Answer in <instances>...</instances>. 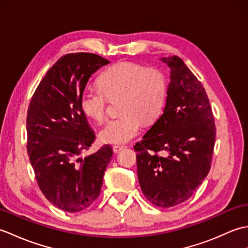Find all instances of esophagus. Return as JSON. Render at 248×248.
Returning <instances> with one entry per match:
<instances>
[{
    "instance_id": "esophagus-1",
    "label": "esophagus",
    "mask_w": 248,
    "mask_h": 248,
    "mask_svg": "<svg viewBox=\"0 0 248 248\" xmlns=\"http://www.w3.org/2000/svg\"><path fill=\"white\" fill-rule=\"evenodd\" d=\"M124 148H125V146H123V145H115V146H113V150H114V152H116V154H117V152H120L121 150L124 149Z\"/></svg>"
}]
</instances>
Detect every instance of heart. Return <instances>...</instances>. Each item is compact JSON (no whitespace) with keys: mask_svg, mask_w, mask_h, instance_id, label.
Returning a JSON list of instances; mask_svg holds the SVG:
<instances>
[{"mask_svg":"<svg viewBox=\"0 0 248 248\" xmlns=\"http://www.w3.org/2000/svg\"><path fill=\"white\" fill-rule=\"evenodd\" d=\"M99 88L86 87L81 93L80 107L89 118L102 121L108 99L120 96L118 117L110 118L99 131L105 144H124L139 134L141 120H155L160 115L167 94V78L159 69L132 62H120L102 72Z\"/></svg>","mask_w":248,"mask_h":248,"instance_id":"heart-1","label":"heart"}]
</instances>
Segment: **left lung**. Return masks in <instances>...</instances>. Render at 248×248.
I'll return each mask as SVG.
<instances>
[{"mask_svg": "<svg viewBox=\"0 0 248 248\" xmlns=\"http://www.w3.org/2000/svg\"><path fill=\"white\" fill-rule=\"evenodd\" d=\"M161 61L170 69L165 108L134 150L146 198L170 208L187 200L207 177L217 128L202 84L180 57Z\"/></svg>", "mask_w": 248, "mask_h": 248, "instance_id": "obj_1", "label": "left lung"}]
</instances>
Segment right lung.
<instances>
[{
	"instance_id": "right-lung-1",
	"label": "right lung",
	"mask_w": 248,
	"mask_h": 248,
	"mask_svg": "<svg viewBox=\"0 0 248 248\" xmlns=\"http://www.w3.org/2000/svg\"><path fill=\"white\" fill-rule=\"evenodd\" d=\"M108 61L93 53H70L50 68L31 97L28 117V154L41 192L55 207L83 211L101 191L110 146L81 157L94 140L80 97L86 84Z\"/></svg>"
}]
</instances>
